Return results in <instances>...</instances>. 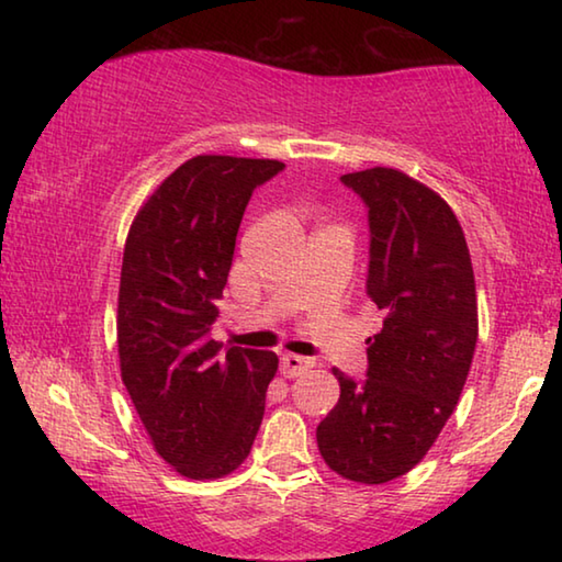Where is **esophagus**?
Returning <instances> with one entry per match:
<instances>
[{
    "label": "esophagus",
    "mask_w": 562,
    "mask_h": 562,
    "mask_svg": "<svg viewBox=\"0 0 562 562\" xmlns=\"http://www.w3.org/2000/svg\"><path fill=\"white\" fill-rule=\"evenodd\" d=\"M315 367V359L310 357H297V355H284L280 361V369L284 376H300Z\"/></svg>",
    "instance_id": "1"
}]
</instances>
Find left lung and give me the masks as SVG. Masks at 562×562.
Listing matches in <instances>:
<instances>
[{"label":"left lung","mask_w":562,"mask_h":562,"mask_svg":"<svg viewBox=\"0 0 562 562\" xmlns=\"http://www.w3.org/2000/svg\"><path fill=\"white\" fill-rule=\"evenodd\" d=\"M339 180L367 207V294L384 319L367 339V376L335 369L341 394L317 443L331 471L374 486L412 471L449 422L471 369L479 307L469 245L443 198L394 168Z\"/></svg>","instance_id":"left-lung-1"}]
</instances>
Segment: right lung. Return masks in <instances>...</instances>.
I'll return each instance as SVG.
<instances>
[{
    "instance_id": "add662e5",
    "label": "right lung",
    "mask_w": 562,
    "mask_h": 562,
    "mask_svg": "<svg viewBox=\"0 0 562 562\" xmlns=\"http://www.w3.org/2000/svg\"><path fill=\"white\" fill-rule=\"evenodd\" d=\"M280 160L195 156L140 207L121 265V376L156 451L188 479H221L252 449L278 355L211 337L252 190Z\"/></svg>"
}]
</instances>
